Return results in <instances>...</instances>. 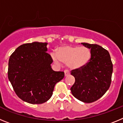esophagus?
Listing matches in <instances>:
<instances>
[{
    "instance_id": "34e87169",
    "label": "esophagus",
    "mask_w": 123,
    "mask_h": 123,
    "mask_svg": "<svg viewBox=\"0 0 123 123\" xmlns=\"http://www.w3.org/2000/svg\"><path fill=\"white\" fill-rule=\"evenodd\" d=\"M64 73H65V76L66 77L68 76H69L70 74V73H69V71L68 70H65Z\"/></svg>"
}]
</instances>
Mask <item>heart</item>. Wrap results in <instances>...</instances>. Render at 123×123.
<instances>
[{"mask_svg": "<svg viewBox=\"0 0 123 123\" xmlns=\"http://www.w3.org/2000/svg\"><path fill=\"white\" fill-rule=\"evenodd\" d=\"M52 60L56 64L61 62L67 63V67L71 69L82 68L88 63L91 58V51L86 47L65 45L58 49L57 53L50 54Z\"/></svg>", "mask_w": 123, "mask_h": 123, "instance_id": "heart-1", "label": "heart"}]
</instances>
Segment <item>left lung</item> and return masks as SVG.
I'll return each mask as SVG.
<instances>
[{
    "mask_svg": "<svg viewBox=\"0 0 123 123\" xmlns=\"http://www.w3.org/2000/svg\"><path fill=\"white\" fill-rule=\"evenodd\" d=\"M81 44L91 49V58L82 68L71 71L75 82L70 89L79 100L92 103L102 97L109 89L113 64L109 52L100 45L86 42Z\"/></svg>",
    "mask_w": 123,
    "mask_h": 123,
    "instance_id": "left-lung-1",
    "label": "left lung"
}]
</instances>
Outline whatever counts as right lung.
<instances>
[{
  "instance_id": "obj_1",
  "label": "right lung",
  "mask_w": 123,
  "mask_h": 123,
  "mask_svg": "<svg viewBox=\"0 0 123 123\" xmlns=\"http://www.w3.org/2000/svg\"><path fill=\"white\" fill-rule=\"evenodd\" d=\"M47 42H33L19 46L10 56L8 78L22 100L41 104L52 97L54 87L65 76L63 71L52 69V57Z\"/></svg>"
}]
</instances>
